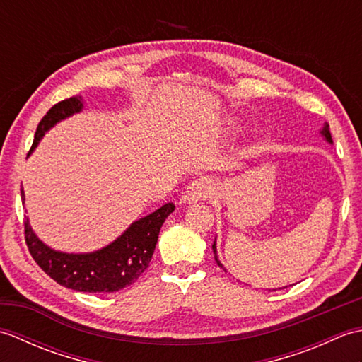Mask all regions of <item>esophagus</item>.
<instances>
[{
  "label": "esophagus",
  "instance_id": "1",
  "mask_svg": "<svg viewBox=\"0 0 362 362\" xmlns=\"http://www.w3.org/2000/svg\"><path fill=\"white\" fill-rule=\"evenodd\" d=\"M211 194V182L205 177L189 182L182 193L180 201L183 204H193L197 201H205Z\"/></svg>",
  "mask_w": 362,
  "mask_h": 362
}]
</instances>
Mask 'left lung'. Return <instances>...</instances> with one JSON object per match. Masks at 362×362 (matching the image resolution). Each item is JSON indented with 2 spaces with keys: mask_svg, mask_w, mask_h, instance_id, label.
Listing matches in <instances>:
<instances>
[{
  "mask_svg": "<svg viewBox=\"0 0 362 362\" xmlns=\"http://www.w3.org/2000/svg\"><path fill=\"white\" fill-rule=\"evenodd\" d=\"M322 134H324V136L327 138V140H328L329 143H332V134H329V129H328V122H327V124L324 126V129H322ZM213 253H214V259H216V263H218V266H221L222 269H224V266H222V264H221V261L218 259V255H216V241H214V243H213Z\"/></svg>",
  "mask_w": 362,
  "mask_h": 362,
  "instance_id": "8db88e82",
  "label": "left lung"
}]
</instances>
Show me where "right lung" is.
<instances>
[{"label":"right lung","mask_w":362,"mask_h":362,"mask_svg":"<svg viewBox=\"0 0 362 362\" xmlns=\"http://www.w3.org/2000/svg\"><path fill=\"white\" fill-rule=\"evenodd\" d=\"M81 109L79 96H71L52 105L38 122L28 156L35 149L46 130ZM21 199L25 201L23 188ZM174 209L173 202L165 204L149 216L135 221L117 241L93 253H64L49 249L34 235L28 219H25V240L35 263L54 281L79 292H113L135 283L148 269L160 228Z\"/></svg>","instance_id":"obj_1"}]
</instances>
